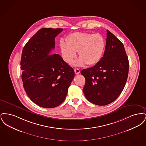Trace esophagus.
<instances>
[{
	"label": "esophagus",
	"mask_w": 146,
	"mask_h": 146,
	"mask_svg": "<svg viewBox=\"0 0 146 146\" xmlns=\"http://www.w3.org/2000/svg\"><path fill=\"white\" fill-rule=\"evenodd\" d=\"M74 72L76 74H79L80 73V70L78 68H76L74 69Z\"/></svg>",
	"instance_id": "34e87169"
}]
</instances>
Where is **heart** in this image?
Segmentation results:
<instances>
[{"mask_svg":"<svg viewBox=\"0 0 146 146\" xmlns=\"http://www.w3.org/2000/svg\"><path fill=\"white\" fill-rule=\"evenodd\" d=\"M104 46V39L100 34L76 32L66 39V42H60L61 54L66 62L72 64L78 51L80 57L74 63L76 66L97 64L102 58Z\"/></svg>","mask_w":146,"mask_h":146,"instance_id":"heart-1","label":"heart"}]
</instances>
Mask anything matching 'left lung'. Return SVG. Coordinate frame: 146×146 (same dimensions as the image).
I'll return each instance as SVG.
<instances>
[{
  "instance_id": "obj_1",
  "label": "left lung",
  "mask_w": 146,
  "mask_h": 146,
  "mask_svg": "<svg viewBox=\"0 0 146 146\" xmlns=\"http://www.w3.org/2000/svg\"><path fill=\"white\" fill-rule=\"evenodd\" d=\"M129 67L123 44L107 30L104 57L94 66L81 71L85 78L83 92L86 99L98 106L115 101L124 88Z\"/></svg>"
}]
</instances>
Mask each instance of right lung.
<instances>
[{
	"label": "right lung",
	"instance_id": "right-lung-1",
	"mask_svg": "<svg viewBox=\"0 0 146 146\" xmlns=\"http://www.w3.org/2000/svg\"><path fill=\"white\" fill-rule=\"evenodd\" d=\"M62 28L39 30L25 45L21 56L24 89L35 104L46 108L61 104L74 77L72 67L58 54H51Z\"/></svg>",
	"mask_w": 146,
	"mask_h": 146
}]
</instances>
